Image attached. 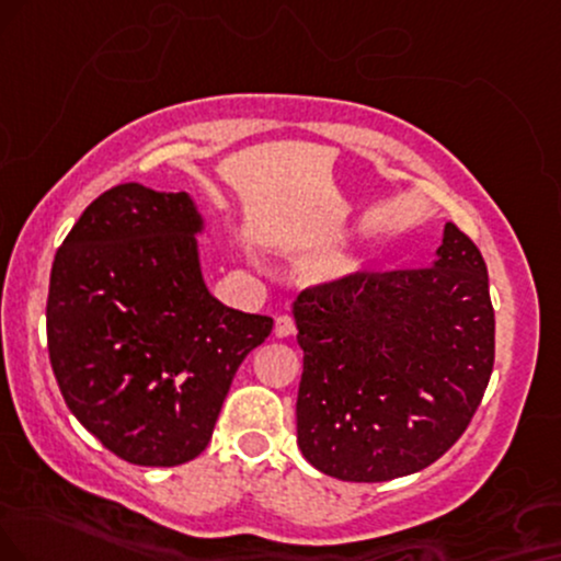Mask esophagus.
Instances as JSON below:
<instances>
[{"mask_svg": "<svg viewBox=\"0 0 561 561\" xmlns=\"http://www.w3.org/2000/svg\"><path fill=\"white\" fill-rule=\"evenodd\" d=\"M294 330H296V320L291 314H280L278 320H275V335L278 337L294 335Z\"/></svg>", "mask_w": 561, "mask_h": 561, "instance_id": "obj_1", "label": "esophagus"}]
</instances>
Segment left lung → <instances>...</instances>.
<instances>
[{
  "label": "left lung",
  "instance_id": "left-lung-1",
  "mask_svg": "<svg viewBox=\"0 0 561 561\" xmlns=\"http://www.w3.org/2000/svg\"><path fill=\"white\" fill-rule=\"evenodd\" d=\"M294 314L304 351L296 439L317 471L358 483L424 471L479 411L494 307L486 262L455 224L432 265L317 283Z\"/></svg>",
  "mask_w": 561,
  "mask_h": 561
}]
</instances>
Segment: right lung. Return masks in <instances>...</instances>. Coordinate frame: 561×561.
I'll return each mask as SVG.
<instances>
[{
  "label": "right lung",
  "mask_w": 561,
  "mask_h": 561,
  "mask_svg": "<svg viewBox=\"0 0 561 561\" xmlns=\"http://www.w3.org/2000/svg\"><path fill=\"white\" fill-rule=\"evenodd\" d=\"M195 231L184 192L119 184L85 207L51 265L46 341L61 398L135 466L195 460L241 362L273 330L213 299Z\"/></svg>",
  "instance_id": "obj_1"
}]
</instances>
